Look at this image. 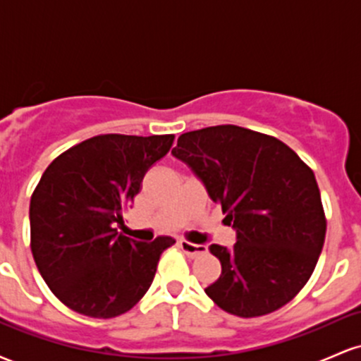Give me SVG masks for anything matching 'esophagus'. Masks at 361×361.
<instances>
[{
	"instance_id": "1",
	"label": "esophagus",
	"mask_w": 361,
	"mask_h": 361,
	"mask_svg": "<svg viewBox=\"0 0 361 361\" xmlns=\"http://www.w3.org/2000/svg\"><path fill=\"white\" fill-rule=\"evenodd\" d=\"M178 246H180L181 251H183L185 255H188L190 258H197V256H202L207 252V246H204V244H193L190 241H185V239L178 241Z\"/></svg>"
}]
</instances>
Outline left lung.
<instances>
[{
	"instance_id": "1",
	"label": "left lung",
	"mask_w": 361,
	"mask_h": 361,
	"mask_svg": "<svg viewBox=\"0 0 361 361\" xmlns=\"http://www.w3.org/2000/svg\"><path fill=\"white\" fill-rule=\"evenodd\" d=\"M171 152L204 181L238 233L231 251L209 247L222 273L207 295L238 317L288 304L324 246L326 214L312 169L281 140L238 126L186 132Z\"/></svg>"
}]
</instances>
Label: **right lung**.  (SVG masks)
Masks as SVG:
<instances>
[{"instance_id":"add662e5","label":"right lung","mask_w":361,"mask_h":361,"mask_svg":"<svg viewBox=\"0 0 361 361\" xmlns=\"http://www.w3.org/2000/svg\"><path fill=\"white\" fill-rule=\"evenodd\" d=\"M175 135L103 134L49 164L30 200V250L47 287L82 316L111 319L146 295L157 261L175 239L137 243L118 234L147 169Z\"/></svg>"}]
</instances>
